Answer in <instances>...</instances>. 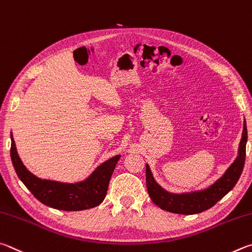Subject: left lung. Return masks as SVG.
I'll use <instances>...</instances> for the list:
<instances>
[{"label": "left lung", "mask_w": 252, "mask_h": 252, "mask_svg": "<svg viewBox=\"0 0 252 252\" xmlns=\"http://www.w3.org/2000/svg\"><path fill=\"white\" fill-rule=\"evenodd\" d=\"M247 139H248V133H247L246 121H244V129H242L238 156L235 161L229 166L221 177L202 190L183 193L167 191L157 184L151 168L146 164V185L151 199L162 210L180 215H195L211 208L222 197L226 196L239 180L245 166Z\"/></svg>", "instance_id": "left-lung-1"}]
</instances>
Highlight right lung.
I'll use <instances>...</instances> for the list:
<instances>
[{"label":"right lung","instance_id":"right-lung-1","mask_svg":"<svg viewBox=\"0 0 252 252\" xmlns=\"http://www.w3.org/2000/svg\"><path fill=\"white\" fill-rule=\"evenodd\" d=\"M11 159L17 176L26 188L42 204L51 208L77 211L98 206L105 199L110 177L121 155H116L99 165L83 182L68 184L38 178L26 168L17 154L11 133Z\"/></svg>","mask_w":252,"mask_h":252}]
</instances>
